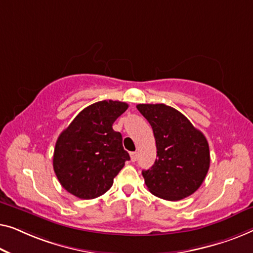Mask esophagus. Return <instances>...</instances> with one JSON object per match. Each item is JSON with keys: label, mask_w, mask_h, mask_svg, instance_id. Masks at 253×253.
I'll return each mask as SVG.
<instances>
[{"label": "esophagus", "mask_w": 253, "mask_h": 253, "mask_svg": "<svg viewBox=\"0 0 253 253\" xmlns=\"http://www.w3.org/2000/svg\"><path fill=\"white\" fill-rule=\"evenodd\" d=\"M130 159H131V162H136V159H137V152L136 151L130 152Z\"/></svg>", "instance_id": "obj_1"}]
</instances>
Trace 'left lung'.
<instances>
[{
  "label": "left lung",
  "instance_id": "left-lung-1",
  "mask_svg": "<svg viewBox=\"0 0 253 253\" xmlns=\"http://www.w3.org/2000/svg\"><path fill=\"white\" fill-rule=\"evenodd\" d=\"M136 108L151 125L157 147L155 164L142 170L149 191L172 202L193 195L210 167V149L204 134L169 105L137 104Z\"/></svg>",
  "mask_w": 253,
  "mask_h": 253
}]
</instances>
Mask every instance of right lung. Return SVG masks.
I'll return each instance as SVG.
<instances>
[{"mask_svg": "<svg viewBox=\"0 0 253 253\" xmlns=\"http://www.w3.org/2000/svg\"><path fill=\"white\" fill-rule=\"evenodd\" d=\"M128 108L125 102L101 101L84 109L57 138L54 170L64 189L81 199L105 194L129 161L123 136L112 128Z\"/></svg>", "mask_w": 253, "mask_h": 253, "instance_id": "right-lung-1", "label": "right lung"}]
</instances>
